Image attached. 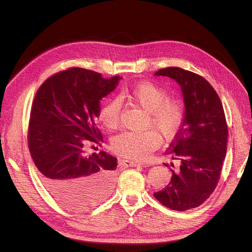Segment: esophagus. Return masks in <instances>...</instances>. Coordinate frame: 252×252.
<instances>
[{"label":"esophagus","mask_w":252,"mask_h":252,"mask_svg":"<svg viewBox=\"0 0 252 252\" xmlns=\"http://www.w3.org/2000/svg\"><path fill=\"white\" fill-rule=\"evenodd\" d=\"M127 163H128V165L129 166H148V164L147 163H143V162H139V161H128V160H126Z\"/></svg>","instance_id":"1"}]
</instances>
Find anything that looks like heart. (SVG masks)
I'll return each mask as SVG.
<instances>
[{
	"label": "heart",
	"instance_id": "heart-1",
	"mask_svg": "<svg viewBox=\"0 0 252 252\" xmlns=\"http://www.w3.org/2000/svg\"><path fill=\"white\" fill-rule=\"evenodd\" d=\"M121 97L148 112L147 126L156 129L164 140H173L180 134L186 119V104L180 98L169 97L165 88L153 82H142L123 91ZM97 117L104 127L115 129L121 123V103L107 101ZM156 131H124L111 139V149L126 158L143 159L160 143Z\"/></svg>",
	"mask_w": 252,
	"mask_h": 252
}]
</instances>
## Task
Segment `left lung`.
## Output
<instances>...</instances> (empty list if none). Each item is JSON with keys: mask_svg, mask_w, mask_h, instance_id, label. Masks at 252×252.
Listing matches in <instances>:
<instances>
[{"mask_svg": "<svg viewBox=\"0 0 252 252\" xmlns=\"http://www.w3.org/2000/svg\"><path fill=\"white\" fill-rule=\"evenodd\" d=\"M181 86L186 119L167 154L177 161L164 163L173 176L167 186L154 193L164 206L185 211L201 205L218 186L227 151L228 126L219 95L204 77L181 67L155 72Z\"/></svg>", "mask_w": 252, "mask_h": 252, "instance_id": "1", "label": "left lung"}]
</instances>
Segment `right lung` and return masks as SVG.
Segmentation results:
<instances>
[{
  "instance_id": "obj_1",
  "label": "right lung",
  "mask_w": 252,
  "mask_h": 252,
  "mask_svg": "<svg viewBox=\"0 0 252 252\" xmlns=\"http://www.w3.org/2000/svg\"><path fill=\"white\" fill-rule=\"evenodd\" d=\"M121 77L70 67L48 77L36 91L28 130L29 149L49 193L73 209L94 206L112 192L116 158L88 154L87 143L103 142L96 118L100 100Z\"/></svg>"
}]
</instances>
